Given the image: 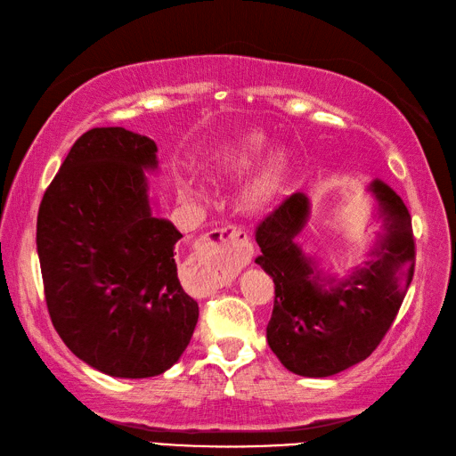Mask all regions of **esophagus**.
<instances>
[{"label": "esophagus", "mask_w": 456, "mask_h": 456, "mask_svg": "<svg viewBox=\"0 0 456 456\" xmlns=\"http://www.w3.org/2000/svg\"><path fill=\"white\" fill-rule=\"evenodd\" d=\"M251 258L253 245L247 233L236 226H226L211 232L198 243L188 266L200 285V295L211 297L241 268L249 266Z\"/></svg>", "instance_id": "obj_1"}]
</instances>
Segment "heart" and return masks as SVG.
Here are the masks:
<instances>
[{
    "label": "heart",
    "mask_w": 456,
    "mask_h": 456,
    "mask_svg": "<svg viewBox=\"0 0 456 456\" xmlns=\"http://www.w3.org/2000/svg\"><path fill=\"white\" fill-rule=\"evenodd\" d=\"M270 139L260 131H247L220 142L207 158V171L216 178L240 176L247 170L238 188V205L247 215L270 211L283 196L293 173V156L285 146L275 144L268 151ZM205 188L194 181H181V196L188 201H201Z\"/></svg>",
    "instance_id": "heart-1"
}]
</instances>
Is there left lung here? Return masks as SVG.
<instances>
[{"instance_id":"left-lung-1","label":"left lung","mask_w":456,"mask_h":456,"mask_svg":"<svg viewBox=\"0 0 456 456\" xmlns=\"http://www.w3.org/2000/svg\"><path fill=\"white\" fill-rule=\"evenodd\" d=\"M367 191L379 230L365 265L344 275L305 249L300 233L312 216L305 191L287 198L256 230V265L275 285L266 340L295 375L323 379L367 360L411 285L415 241L407 207L380 178H372Z\"/></svg>"}]
</instances>
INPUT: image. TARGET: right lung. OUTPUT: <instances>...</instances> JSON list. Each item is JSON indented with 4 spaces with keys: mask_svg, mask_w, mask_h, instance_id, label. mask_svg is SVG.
<instances>
[{
    "mask_svg": "<svg viewBox=\"0 0 456 456\" xmlns=\"http://www.w3.org/2000/svg\"><path fill=\"white\" fill-rule=\"evenodd\" d=\"M158 171L148 136L91 129L68 151L37 213L51 322L81 362L118 379L171 369L200 315L176 275L183 233L150 196L146 173Z\"/></svg>",
    "mask_w": 456,
    "mask_h": 456,
    "instance_id": "1",
    "label": "right lung"
}]
</instances>
